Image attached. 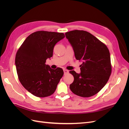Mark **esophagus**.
Listing matches in <instances>:
<instances>
[{"mask_svg":"<svg viewBox=\"0 0 129 129\" xmlns=\"http://www.w3.org/2000/svg\"><path fill=\"white\" fill-rule=\"evenodd\" d=\"M63 72H64V74L65 75V74H68L69 73V71H67V69H63Z\"/></svg>","mask_w":129,"mask_h":129,"instance_id":"obj_1","label":"esophagus"}]
</instances>
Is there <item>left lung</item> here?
<instances>
[{
    "mask_svg": "<svg viewBox=\"0 0 129 129\" xmlns=\"http://www.w3.org/2000/svg\"><path fill=\"white\" fill-rule=\"evenodd\" d=\"M65 35L76 59L83 62L80 74L69 72L74 78L69 88L74 94L81 97L95 95L104 87L111 75L109 50L106 45L87 31L74 30Z\"/></svg>",
    "mask_w": 129,
    "mask_h": 129,
    "instance_id": "8db88e82",
    "label": "left lung"
}]
</instances>
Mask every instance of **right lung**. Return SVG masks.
Wrapping results in <instances>:
<instances>
[{
  "label": "right lung",
  "mask_w": 129,
  "mask_h": 129,
  "mask_svg": "<svg viewBox=\"0 0 129 129\" xmlns=\"http://www.w3.org/2000/svg\"><path fill=\"white\" fill-rule=\"evenodd\" d=\"M62 33L40 30L30 34L19 48L15 64L19 80L27 91L39 97L55 92L63 75V69L46 64L53 56L54 46L64 38Z\"/></svg>",
  "instance_id": "add662e5"
}]
</instances>
